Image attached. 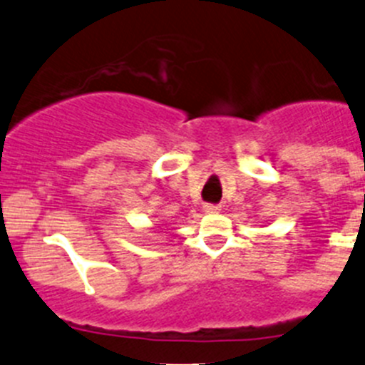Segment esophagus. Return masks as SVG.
<instances>
[{
	"mask_svg": "<svg viewBox=\"0 0 365 365\" xmlns=\"http://www.w3.org/2000/svg\"><path fill=\"white\" fill-rule=\"evenodd\" d=\"M203 208H205V212L206 213H219L220 212V206L219 205H205L203 206Z\"/></svg>",
	"mask_w": 365,
	"mask_h": 365,
	"instance_id": "esophagus-1",
	"label": "esophagus"
}]
</instances>
